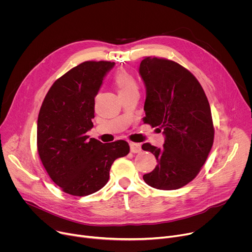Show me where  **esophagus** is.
Masks as SVG:
<instances>
[{"mask_svg":"<svg viewBox=\"0 0 252 252\" xmlns=\"http://www.w3.org/2000/svg\"><path fill=\"white\" fill-rule=\"evenodd\" d=\"M130 150L133 153H139L142 149H141V145L139 143L130 142Z\"/></svg>","mask_w":252,"mask_h":252,"instance_id":"34e87169","label":"esophagus"}]
</instances>
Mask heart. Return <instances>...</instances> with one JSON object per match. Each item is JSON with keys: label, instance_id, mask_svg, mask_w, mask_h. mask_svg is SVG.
<instances>
[{"label": "heart", "instance_id": "b5f03b06", "mask_svg": "<svg viewBox=\"0 0 252 252\" xmlns=\"http://www.w3.org/2000/svg\"><path fill=\"white\" fill-rule=\"evenodd\" d=\"M114 83L116 88L119 91V94H126L133 90H137V85L133 75L125 70H120L116 73Z\"/></svg>", "mask_w": 252, "mask_h": 252}]
</instances>
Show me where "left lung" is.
<instances>
[{
	"label": "left lung",
	"instance_id": "8db88e82",
	"mask_svg": "<svg viewBox=\"0 0 252 252\" xmlns=\"http://www.w3.org/2000/svg\"><path fill=\"white\" fill-rule=\"evenodd\" d=\"M139 73L146 88L144 123L158 127L163 147L150 143L158 165L143 176L158 189H178L197 177L214 141V126L206 94L191 72L165 59L145 57Z\"/></svg>",
	"mask_w": 252,
	"mask_h": 252
}]
</instances>
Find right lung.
Wrapping results in <instances>:
<instances>
[{
  "label": "right lung",
  "mask_w": 252,
  "mask_h": 252,
  "mask_svg": "<svg viewBox=\"0 0 252 252\" xmlns=\"http://www.w3.org/2000/svg\"><path fill=\"white\" fill-rule=\"evenodd\" d=\"M111 62H85L49 89L37 120V149L50 179L69 195L84 197L109 181L115 159L129 153L128 142L102 143L89 138L94 126V96Z\"/></svg>",
  "instance_id": "right-lung-1"
}]
</instances>
